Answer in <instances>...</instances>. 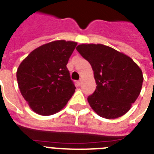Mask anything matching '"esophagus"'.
Wrapping results in <instances>:
<instances>
[{
	"label": "esophagus",
	"instance_id": "34e87169",
	"mask_svg": "<svg viewBox=\"0 0 154 154\" xmlns=\"http://www.w3.org/2000/svg\"><path fill=\"white\" fill-rule=\"evenodd\" d=\"M77 84H78L79 86H80V85H81V80H79V81L77 82Z\"/></svg>",
	"mask_w": 154,
	"mask_h": 154
}]
</instances>
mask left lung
Here are the masks:
<instances>
[{
	"label": "left lung",
	"instance_id": "left-lung-1",
	"mask_svg": "<svg viewBox=\"0 0 154 154\" xmlns=\"http://www.w3.org/2000/svg\"><path fill=\"white\" fill-rule=\"evenodd\" d=\"M90 63L97 85L88 97L91 108L99 116L112 119L130 109L142 89V70L130 57L102 44L76 47Z\"/></svg>",
	"mask_w": 154,
	"mask_h": 154
}]
</instances>
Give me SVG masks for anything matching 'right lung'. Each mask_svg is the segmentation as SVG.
<instances>
[{
  "label": "right lung",
  "mask_w": 154,
  "mask_h": 154,
  "mask_svg": "<svg viewBox=\"0 0 154 154\" xmlns=\"http://www.w3.org/2000/svg\"><path fill=\"white\" fill-rule=\"evenodd\" d=\"M77 45L57 40L33 50L17 70L18 87L30 108L37 114L50 116L62 110L75 90L67 65Z\"/></svg>",
  "instance_id": "right-lung-1"
}]
</instances>
